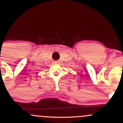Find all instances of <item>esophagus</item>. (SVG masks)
<instances>
[{"label":"esophagus","mask_w":123,"mask_h":123,"mask_svg":"<svg viewBox=\"0 0 123 123\" xmlns=\"http://www.w3.org/2000/svg\"><path fill=\"white\" fill-rule=\"evenodd\" d=\"M57 61H55V62H54V63H57Z\"/></svg>","instance_id":"34e87169"}]
</instances>
